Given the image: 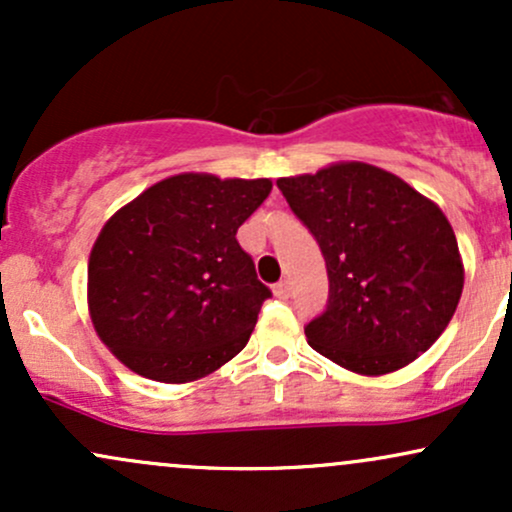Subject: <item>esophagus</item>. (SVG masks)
Here are the masks:
<instances>
[{
	"label": "esophagus",
	"mask_w": 512,
	"mask_h": 512,
	"mask_svg": "<svg viewBox=\"0 0 512 512\" xmlns=\"http://www.w3.org/2000/svg\"><path fill=\"white\" fill-rule=\"evenodd\" d=\"M274 296L276 298H289L291 296V284H289V281H279V284H276L274 286Z\"/></svg>",
	"instance_id": "obj_1"
}]
</instances>
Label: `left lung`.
Instances as JSON below:
<instances>
[{
    "label": "left lung",
    "instance_id": "1",
    "mask_svg": "<svg viewBox=\"0 0 512 512\" xmlns=\"http://www.w3.org/2000/svg\"><path fill=\"white\" fill-rule=\"evenodd\" d=\"M276 187L327 264V308L305 325L317 354L385 375L431 349L464 286L455 231L438 204L361 161L279 178Z\"/></svg>",
    "mask_w": 512,
    "mask_h": 512
}]
</instances>
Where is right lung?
<instances>
[{
	"label": "right lung",
	"instance_id": "add662e5",
	"mask_svg": "<svg viewBox=\"0 0 512 512\" xmlns=\"http://www.w3.org/2000/svg\"><path fill=\"white\" fill-rule=\"evenodd\" d=\"M272 180L166 178L110 216L88 257V313L134 373L192 383L243 351L272 291L236 240Z\"/></svg>",
	"mask_w": 512,
	"mask_h": 512
}]
</instances>
